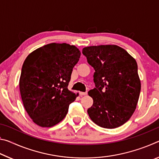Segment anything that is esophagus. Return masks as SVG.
<instances>
[{"mask_svg": "<svg viewBox=\"0 0 159 159\" xmlns=\"http://www.w3.org/2000/svg\"><path fill=\"white\" fill-rule=\"evenodd\" d=\"M87 92H79V94H80V95H87Z\"/></svg>", "mask_w": 159, "mask_h": 159, "instance_id": "obj_1", "label": "esophagus"}]
</instances>
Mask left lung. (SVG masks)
Segmentation results:
<instances>
[{
    "instance_id": "1",
    "label": "left lung",
    "mask_w": 159,
    "mask_h": 159,
    "mask_svg": "<svg viewBox=\"0 0 159 159\" xmlns=\"http://www.w3.org/2000/svg\"><path fill=\"white\" fill-rule=\"evenodd\" d=\"M82 52L95 71V88L88 92L93 104L88 114L102 128L119 127L130 119L139 99L141 83L136 61L115 45L86 47Z\"/></svg>"
}]
</instances>
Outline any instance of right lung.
Wrapping results in <instances>:
<instances>
[{
  "instance_id": "1",
  "label": "right lung",
  "mask_w": 159,
  "mask_h": 159,
  "mask_svg": "<svg viewBox=\"0 0 159 159\" xmlns=\"http://www.w3.org/2000/svg\"><path fill=\"white\" fill-rule=\"evenodd\" d=\"M80 50L66 43H50L27 56L22 65L20 90L24 107L33 121L52 127L62 120L79 94L68 90Z\"/></svg>"
}]
</instances>
